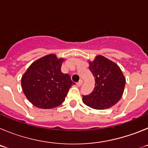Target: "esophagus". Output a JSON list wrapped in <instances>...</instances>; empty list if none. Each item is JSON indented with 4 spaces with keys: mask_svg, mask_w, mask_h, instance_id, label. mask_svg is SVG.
Here are the masks:
<instances>
[{
    "mask_svg": "<svg viewBox=\"0 0 148 148\" xmlns=\"http://www.w3.org/2000/svg\"><path fill=\"white\" fill-rule=\"evenodd\" d=\"M82 84H83V81L80 80V81H79V82H78V83L76 84H77V86H78V87H80V86L82 85Z\"/></svg>",
    "mask_w": 148,
    "mask_h": 148,
    "instance_id": "34e87169",
    "label": "esophagus"
}]
</instances>
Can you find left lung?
Here are the masks:
<instances>
[{
	"mask_svg": "<svg viewBox=\"0 0 148 148\" xmlns=\"http://www.w3.org/2000/svg\"><path fill=\"white\" fill-rule=\"evenodd\" d=\"M88 63L95 83L93 91L83 95V102L92 109H108L122 97L126 83L125 75L116 63L103 56H97Z\"/></svg>",
	"mask_w": 148,
	"mask_h": 148,
	"instance_id": "1",
	"label": "left lung"
}]
</instances>
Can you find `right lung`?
I'll return each mask as SVG.
<instances>
[{"mask_svg": "<svg viewBox=\"0 0 148 148\" xmlns=\"http://www.w3.org/2000/svg\"><path fill=\"white\" fill-rule=\"evenodd\" d=\"M64 58L49 54L34 61L22 75L21 87L29 102L41 109H51L65 100L75 83L61 70Z\"/></svg>", "mask_w": 148, "mask_h": 148, "instance_id": "obj_1", "label": "right lung"}]
</instances>
